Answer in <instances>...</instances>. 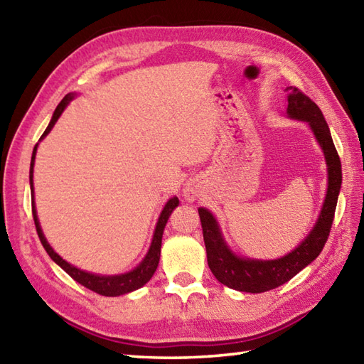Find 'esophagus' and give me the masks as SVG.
<instances>
[{"mask_svg":"<svg viewBox=\"0 0 364 364\" xmlns=\"http://www.w3.org/2000/svg\"><path fill=\"white\" fill-rule=\"evenodd\" d=\"M184 197H186V200H189V202H192V200H196L197 197V191L194 188H186L184 189Z\"/></svg>","mask_w":364,"mask_h":364,"instance_id":"obj_1","label":"esophagus"}]
</instances>
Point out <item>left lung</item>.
Returning <instances> with one entry per match:
<instances>
[{"instance_id": "obj_1", "label": "left lung", "mask_w": 364, "mask_h": 364, "mask_svg": "<svg viewBox=\"0 0 364 364\" xmlns=\"http://www.w3.org/2000/svg\"><path fill=\"white\" fill-rule=\"evenodd\" d=\"M286 92H288V115L291 119L308 122L316 139H318L323 156H326L328 170L327 196L323 200L319 219L316 222L311 233L286 257L269 261L241 258L235 255L223 241L214 215L205 208H198L208 266H210L211 272L222 284L236 291L253 294L266 292L289 282L294 275H297L301 269L319 257L323 245L327 242L331 223L335 219L343 172L341 161H339L328 125L323 119L319 106L310 97H306L304 92H300L294 86L286 87Z\"/></svg>"}]
</instances>
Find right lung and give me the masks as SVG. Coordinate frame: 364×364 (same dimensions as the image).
Instances as JSON below:
<instances>
[{"instance_id": "add662e5", "label": "right lung", "mask_w": 364, "mask_h": 364, "mask_svg": "<svg viewBox=\"0 0 364 364\" xmlns=\"http://www.w3.org/2000/svg\"><path fill=\"white\" fill-rule=\"evenodd\" d=\"M73 94H68L63 98V102H60L56 107V111H54L53 117L50 125L46 127L45 133L42 134L41 139H43L46 134L50 133L51 128L54 127V123L58 122V119L60 117V114L64 112L65 106L70 103V100L73 98ZM36 151H37V145L34 146L33 150V158H31V168H29V183H31V192H33V218H34V223H36V230H37V235L38 239H41V242L43 245V249L46 250V253L50 255V258L63 267L65 272L70 275L75 282H78L80 284H82L84 288H87L90 291H94L100 296H106V297H115V296H122V294H128L131 291H136L139 288H142V286L150 280L153 277L154 270L158 267V262H159V257H161V242H162V233H164V227L166 223L170 218V214L180 203V200L176 197H172L166 203L164 210H162L158 223H156V228H154V235H153V241L150 245V250L149 253L145 255L144 261L139 264L136 269L131 270V272L127 274H122V275H95V274H90L86 272V270H81L78 267H75L72 264H68L65 259H63L59 257V255L54 252L50 244L46 242V239L42 233V228H41V223H38L37 219V213H36V206H34V188H33V172H34V159H36Z\"/></svg>"}]
</instances>
